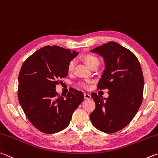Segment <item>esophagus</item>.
<instances>
[{
    "instance_id": "34e87169",
    "label": "esophagus",
    "mask_w": 158,
    "mask_h": 158,
    "mask_svg": "<svg viewBox=\"0 0 158 158\" xmlns=\"http://www.w3.org/2000/svg\"><path fill=\"white\" fill-rule=\"evenodd\" d=\"M84 98H85V99H89V98H91V95L89 94L85 93L84 94Z\"/></svg>"
}]
</instances>
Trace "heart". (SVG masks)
<instances>
[{"instance_id": "obj_1", "label": "heart", "mask_w": 158, "mask_h": 158, "mask_svg": "<svg viewBox=\"0 0 158 158\" xmlns=\"http://www.w3.org/2000/svg\"><path fill=\"white\" fill-rule=\"evenodd\" d=\"M82 60L84 61V62L89 66L90 68H92L94 66H98L99 64V60L98 58L96 56V55L91 54V53H85L82 55ZM75 66V62L73 60H71L69 62L67 66V71L69 73H71L73 71ZM91 82H80L79 85L82 87L87 88L89 87V85Z\"/></svg>"}]
</instances>
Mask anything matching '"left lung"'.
Returning a JSON list of instances; mask_svg holds the SVG:
<instances>
[{"mask_svg":"<svg viewBox=\"0 0 158 158\" xmlns=\"http://www.w3.org/2000/svg\"><path fill=\"white\" fill-rule=\"evenodd\" d=\"M101 55L106 69L98 89H107L108 98L92 93L96 103L90 119L96 128L106 133H114L131 123L143 101V72L133 52L114 41L92 50Z\"/></svg>","mask_w":158,"mask_h":158,"instance_id":"left-lung-1","label":"left lung"}]
</instances>
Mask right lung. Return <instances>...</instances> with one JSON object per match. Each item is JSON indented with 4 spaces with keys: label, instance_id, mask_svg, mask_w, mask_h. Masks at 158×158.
I'll return each instance as SVG.
<instances>
[{
    "label": "right lung",
    "instance_id": "obj_1",
    "mask_svg": "<svg viewBox=\"0 0 158 158\" xmlns=\"http://www.w3.org/2000/svg\"><path fill=\"white\" fill-rule=\"evenodd\" d=\"M77 53L57 46H46L27 57L21 66L19 103L30 122L44 133L53 134L66 128L83 101L81 91L71 88L64 98L55 90L60 79L67 76L68 64Z\"/></svg>",
    "mask_w": 158,
    "mask_h": 158
}]
</instances>
